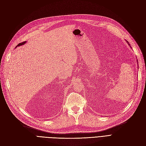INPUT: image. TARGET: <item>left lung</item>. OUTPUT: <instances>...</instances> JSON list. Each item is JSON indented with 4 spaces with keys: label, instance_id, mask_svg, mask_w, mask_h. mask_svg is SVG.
Listing matches in <instances>:
<instances>
[{
    "label": "left lung",
    "instance_id": "8db88e82",
    "mask_svg": "<svg viewBox=\"0 0 146 146\" xmlns=\"http://www.w3.org/2000/svg\"><path fill=\"white\" fill-rule=\"evenodd\" d=\"M128 43H129V42H128ZM129 45H130V44H129Z\"/></svg>",
    "mask_w": 146,
    "mask_h": 146
}]
</instances>
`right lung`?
<instances>
[{"label": "right lung", "instance_id": "add662e5", "mask_svg": "<svg viewBox=\"0 0 146 146\" xmlns=\"http://www.w3.org/2000/svg\"><path fill=\"white\" fill-rule=\"evenodd\" d=\"M27 42H22V43H19L18 44H17V46H16V47H17V46H21V45H23V44H24L25 43H26Z\"/></svg>", "mask_w": 146, "mask_h": 146}]
</instances>
